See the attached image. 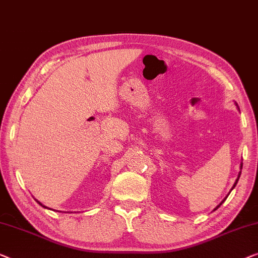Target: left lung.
<instances>
[{"label": "left lung", "mask_w": 258, "mask_h": 258, "mask_svg": "<svg viewBox=\"0 0 258 258\" xmlns=\"http://www.w3.org/2000/svg\"><path fill=\"white\" fill-rule=\"evenodd\" d=\"M236 106H237V104H236ZM240 167H241V170H242V163H241V166H240ZM240 175H241V171H240V173H238V175H237V179H236V181H235V184L233 185V187H231V189H233V188L235 187V186H236V184H237V181H238V179H240ZM231 189H230V192H231ZM230 192H229V193H230ZM226 199H227V197L225 198V199H223V200L221 201V203H220V204L218 205V206H216V207L214 208V211H216V210H218V208H219L220 206H221V205H222V203H223V201H225Z\"/></svg>", "instance_id": "obj_1"}]
</instances>
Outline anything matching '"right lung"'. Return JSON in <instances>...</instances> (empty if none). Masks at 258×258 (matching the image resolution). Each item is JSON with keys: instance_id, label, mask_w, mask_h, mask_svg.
<instances>
[{"instance_id": "right-lung-1", "label": "right lung", "mask_w": 258, "mask_h": 258, "mask_svg": "<svg viewBox=\"0 0 258 258\" xmlns=\"http://www.w3.org/2000/svg\"><path fill=\"white\" fill-rule=\"evenodd\" d=\"M36 201H37V203H38L39 205H40V206H42V207H44V208H47V210H51V208H48V207H46V206H44V205L42 204V203H39V201L38 200H37V199H35ZM57 212H59V211H57Z\"/></svg>"}]
</instances>
